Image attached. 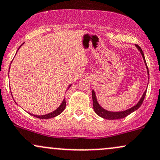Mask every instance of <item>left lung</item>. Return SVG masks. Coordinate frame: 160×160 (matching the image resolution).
<instances>
[{
  "label": "left lung",
  "instance_id": "left-lung-1",
  "mask_svg": "<svg viewBox=\"0 0 160 160\" xmlns=\"http://www.w3.org/2000/svg\"><path fill=\"white\" fill-rule=\"evenodd\" d=\"M137 48H138V50L140 51L141 54H142V57H143V59L144 60V62H145V64L147 66V63H146V61H145V59H144V53L143 52H142V48H140L139 46H138V45H136ZM147 69L148 68V66H147ZM148 75H149V72H148ZM149 79V78H148ZM146 93H147V91L144 93L143 96H142V97L141 98L140 101L137 103V105H136L135 106H133L132 108H129L128 110H126V111H123V112H108V111H106L105 109H103V108L101 107L98 104V102H97V98H96V95H95V93L94 91H92V98H93V109H94L95 112L97 113L99 117L102 118H105V119H107V120H117V119H121V118H126L127 116H128L129 114H131L132 112H134V111H136L138 109L139 107L142 106V102H143L144 101V97H145V95H146Z\"/></svg>",
  "mask_w": 160,
  "mask_h": 160
}]
</instances>
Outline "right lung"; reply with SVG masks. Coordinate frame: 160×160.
<instances>
[{
    "mask_svg": "<svg viewBox=\"0 0 160 160\" xmlns=\"http://www.w3.org/2000/svg\"><path fill=\"white\" fill-rule=\"evenodd\" d=\"M20 47H19V48H20ZM18 49H19V48H18ZM69 87H70V85H69ZM65 107H66V100L64 99L63 100V102L61 103V106L58 107V108L55 111H54L53 112H51V113H49V114H45V115H40V116L35 115V114H30L34 116V117H36V118H39V119H49V118H54V117H56V116L59 115V114H61L63 110H64Z\"/></svg>",
    "mask_w": 160,
    "mask_h": 160,
    "instance_id": "obj_1",
    "label": "right lung"
}]
</instances>
